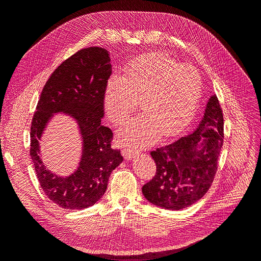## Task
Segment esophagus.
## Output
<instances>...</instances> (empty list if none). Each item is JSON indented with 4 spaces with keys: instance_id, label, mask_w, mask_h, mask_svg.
<instances>
[{
    "instance_id": "1",
    "label": "esophagus",
    "mask_w": 261,
    "mask_h": 261,
    "mask_svg": "<svg viewBox=\"0 0 261 261\" xmlns=\"http://www.w3.org/2000/svg\"><path fill=\"white\" fill-rule=\"evenodd\" d=\"M122 153L126 160H130L132 158H135L138 154V151H136V150H134V149H130V148H125V149H123Z\"/></svg>"
}]
</instances>
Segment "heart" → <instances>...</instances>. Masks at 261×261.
<instances>
[{"mask_svg":"<svg viewBox=\"0 0 261 261\" xmlns=\"http://www.w3.org/2000/svg\"><path fill=\"white\" fill-rule=\"evenodd\" d=\"M202 93L198 72L180 65L163 54H146L134 60L124 76L113 75L105 90V109L113 123L120 124L135 111L117 132L121 144L144 147L160 135H176L192 121Z\"/></svg>","mask_w":261,"mask_h":261,"instance_id":"heart-1","label":"heart"}]
</instances>
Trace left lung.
Segmentation results:
<instances>
[{"label":"left lung","instance_id":"obj_1","mask_svg":"<svg viewBox=\"0 0 261 261\" xmlns=\"http://www.w3.org/2000/svg\"><path fill=\"white\" fill-rule=\"evenodd\" d=\"M223 127L222 109L218 98L212 96L201 122L191 135L150 152L156 171L141 189L145 198L169 210L187 208L202 198L218 170Z\"/></svg>","mask_w":261,"mask_h":261}]
</instances>
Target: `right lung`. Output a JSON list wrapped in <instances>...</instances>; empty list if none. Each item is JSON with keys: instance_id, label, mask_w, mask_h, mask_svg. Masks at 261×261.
Segmentation results:
<instances>
[{"instance_id": "add662e5", "label": "right lung", "mask_w": 261, "mask_h": 261, "mask_svg": "<svg viewBox=\"0 0 261 261\" xmlns=\"http://www.w3.org/2000/svg\"><path fill=\"white\" fill-rule=\"evenodd\" d=\"M112 74L109 52L90 46L76 52L54 70L38 101L30 128V155L37 177L48 198L69 210L86 209L105 195L112 171L123 161L111 147L113 133L101 124L105 90ZM72 115L83 136L80 167L61 178L46 170L38 156V140L54 113Z\"/></svg>"}]
</instances>
